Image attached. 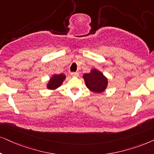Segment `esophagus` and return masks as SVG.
Returning <instances> with one entry per match:
<instances>
[{"instance_id":"obj_1","label":"esophagus","mask_w":154,"mask_h":154,"mask_svg":"<svg viewBox=\"0 0 154 154\" xmlns=\"http://www.w3.org/2000/svg\"><path fill=\"white\" fill-rule=\"evenodd\" d=\"M71 75L72 76V77H78L79 72H72Z\"/></svg>"}]
</instances>
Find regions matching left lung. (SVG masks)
Masks as SVG:
<instances>
[{
	"label": "left lung",
	"instance_id": "8db88e82",
	"mask_svg": "<svg viewBox=\"0 0 154 154\" xmlns=\"http://www.w3.org/2000/svg\"><path fill=\"white\" fill-rule=\"evenodd\" d=\"M83 78L87 88L94 93H102L107 87V78L97 69H93L89 73L85 74Z\"/></svg>",
	"mask_w": 154,
	"mask_h": 154
}]
</instances>
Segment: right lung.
<instances>
[{
  "instance_id": "1",
  "label": "right lung",
  "mask_w": 154,
  "mask_h": 154,
  "mask_svg": "<svg viewBox=\"0 0 154 154\" xmlns=\"http://www.w3.org/2000/svg\"><path fill=\"white\" fill-rule=\"evenodd\" d=\"M65 78L66 77L64 74L53 75L50 77V80L47 85V87L48 89H56L61 86Z\"/></svg>"
}]
</instances>
